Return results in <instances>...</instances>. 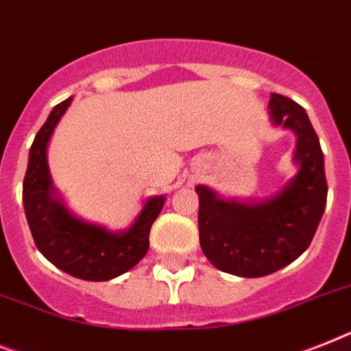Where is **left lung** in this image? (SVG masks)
Instances as JSON below:
<instances>
[{
	"mask_svg": "<svg viewBox=\"0 0 351 351\" xmlns=\"http://www.w3.org/2000/svg\"><path fill=\"white\" fill-rule=\"evenodd\" d=\"M271 123L296 134L298 173L264 202L223 199L198 185L199 244L217 269L258 278L282 269L308 248L326 205L325 160L305 108L271 94Z\"/></svg>",
	"mask_w": 351,
	"mask_h": 351,
	"instance_id": "8db88e82",
	"label": "left lung"
}]
</instances>
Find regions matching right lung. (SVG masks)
I'll use <instances>...</instances> for the list:
<instances>
[{"mask_svg":"<svg viewBox=\"0 0 351 351\" xmlns=\"http://www.w3.org/2000/svg\"><path fill=\"white\" fill-rule=\"evenodd\" d=\"M73 98L64 99L49 112L28 155L23 182V203L35 246L44 257L67 275L89 282L112 280L123 275L146 255L149 230L166 198L146 199L143 210L123 232H110L76 217L53 187L48 167V144L60 117Z\"/></svg>","mask_w":351,"mask_h":351,"instance_id":"obj_1","label":"right lung"}]
</instances>
